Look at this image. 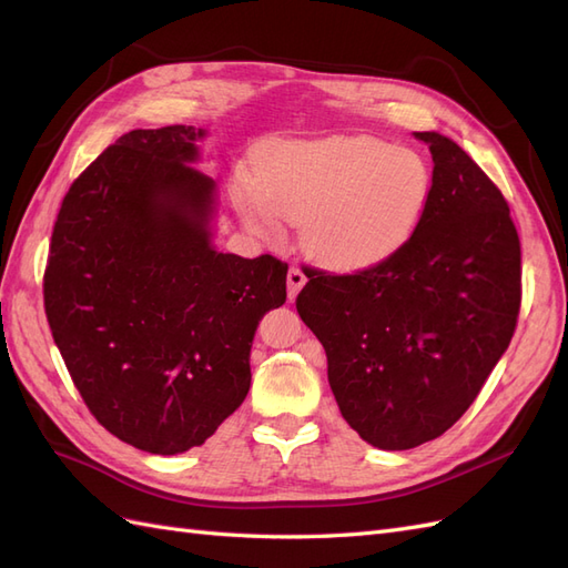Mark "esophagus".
<instances>
[{
  "mask_svg": "<svg viewBox=\"0 0 568 568\" xmlns=\"http://www.w3.org/2000/svg\"><path fill=\"white\" fill-rule=\"evenodd\" d=\"M286 284H288V298H296L298 291L303 288L305 284V274L301 267H288V274H286Z\"/></svg>",
  "mask_w": 568,
  "mask_h": 568,
  "instance_id": "obj_1",
  "label": "esophagus"
}]
</instances>
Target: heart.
<instances>
[{
    "instance_id": "obj_1",
    "label": "heart",
    "mask_w": 568,
    "mask_h": 568,
    "mask_svg": "<svg viewBox=\"0 0 568 568\" xmlns=\"http://www.w3.org/2000/svg\"><path fill=\"white\" fill-rule=\"evenodd\" d=\"M234 203L257 234L303 222L320 263L359 270L398 251L422 222L432 170L417 151L376 136L277 142L236 175Z\"/></svg>"
}]
</instances>
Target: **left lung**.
<instances>
[{"label":"left lung","instance_id":"1","mask_svg":"<svg viewBox=\"0 0 568 568\" xmlns=\"http://www.w3.org/2000/svg\"><path fill=\"white\" fill-rule=\"evenodd\" d=\"M415 136L434 159L417 230L353 274L305 267L296 298L343 419L382 450L448 432L507 351L521 307V244L503 192L448 136Z\"/></svg>","mask_w":568,"mask_h":568}]
</instances>
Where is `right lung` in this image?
I'll use <instances>...</instances> for the list:
<instances>
[{"instance_id": "1", "label": "right lung", "mask_w": 568, "mask_h": 568, "mask_svg": "<svg viewBox=\"0 0 568 568\" xmlns=\"http://www.w3.org/2000/svg\"><path fill=\"white\" fill-rule=\"evenodd\" d=\"M205 130H132L63 196L44 313L94 419L153 455L205 443L251 388L257 322L288 265L211 244L215 182L192 163Z\"/></svg>"}]
</instances>
